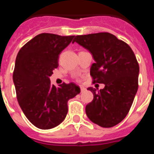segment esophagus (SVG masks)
Returning <instances> with one entry per match:
<instances>
[{"instance_id":"34e87169","label":"esophagus","mask_w":154,"mask_h":154,"mask_svg":"<svg viewBox=\"0 0 154 154\" xmlns=\"http://www.w3.org/2000/svg\"><path fill=\"white\" fill-rule=\"evenodd\" d=\"M86 90V88L84 87H80V91H81V93H83V92H84Z\"/></svg>"}]
</instances>
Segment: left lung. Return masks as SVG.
Listing matches in <instances>:
<instances>
[{
  "label": "left lung",
  "mask_w": 154,
  "mask_h": 154,
  "mask_svg": "<svg viewBox=\"0 0 154 154\" xmlns=\"http://www.w3.org/2000/svg\"><path fill=\"white\" fill-rule=\"evenodd\" d=\"M74 42L93 55V83L105 84L100 90L87 89L93 100L86 106V114L99 126L113 127L126 117L138 89L139 65L134 53L127 43L109 32L77 35Z\"/></svg>",
  "instance_id": "obj_1"
}]
</instances>
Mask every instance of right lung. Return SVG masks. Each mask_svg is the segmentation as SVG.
I'll return each mask as SVG.
<instances>
[{
	"label": "right lung",
	"instance_id": "add662e5",
	"mask_svg": "<svg viewBox=\"0 0 154 154\" xmlns=\"http://www.w3.org/2000/svg\"><path fill=\"white\" fill-rule=\"evenodd\" d=\"M74 37L41 33L17 54L13 74L17 100L26 117L38 128L61 124L68 111L67 101L80 93L74 83L56 87L49 78L58 66V55Z\"/></svg>",
	"mask_w": 154,
	"mask_h": 154
}]
</instances>
